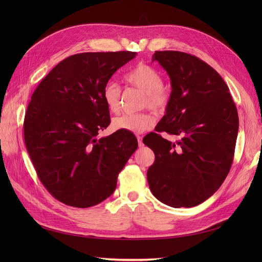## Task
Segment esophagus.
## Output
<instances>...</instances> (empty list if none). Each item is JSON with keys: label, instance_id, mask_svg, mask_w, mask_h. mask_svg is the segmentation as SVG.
<instances>
[{"label": "esophagus", "instance_id": "1", "mask_svg": "<svg viewBox=\"0 0 262 262\" xmlns=\"http://www.w3.org/2000/svg\"><path fill=\"white\" fill-rule=\"evenodd\" d=\"M138 142H139V146H143V141H142V137L138 136Z\"/></svg>", "mask_w": 262, "mask_h": 262}]
</instances>
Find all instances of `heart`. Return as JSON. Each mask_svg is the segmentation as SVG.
Wrapping results in <instances>:
<instances>
[{
	"label": "heart",
	"mask_w": 262,
	"mask_h": 262,
	"mask_svg": "<svg viewBox=\"0 0 262 262\" xmlns=\"http://www.w3.org/2000/svg\"><path fill=\"white\" fill-rule=\"evenodd\" d=\"M125 81L145 94L144 106L154 112L162 113L167 108L170 95L163 86L162 73L146 63H138L125 74ZM102 97L110 112L117 114L121 106V90L116 83H108L104 87ZM156 120L152 114H124L113 120L115 130H124L132 133H142L152 129Z\"/></svg>",
	"instance_id": "heart-1"
}]
</instances>
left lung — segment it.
<instances>
[{"label":"left lung","instance_id":"1","mask_svg":"<svg viewBox=\"0 0 262 262\" xmlns=\"http://www.w3.org/2000/svg\"><path fill=\"white\" fill-rule=\"evenodd\" d=\"M169 75L166 114L144 144L155 162L147 170L150 191L172 208H192L223 184L233 163L238 114L221 75L201 59L180 51H155ZM177 135L170 142L159 134Z\"/></svg>","mask_w":262,"mask_h":262}]
</instances>
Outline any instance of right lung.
Instances as JSON below:
<instances>
[{
  "label": "right lung",
  "instance_id": "obj_1",
  "mask_svg": "<svg viewBox=\"0 0 262 262\" xmlns=\"http://www.w3.org/2000/svg\"><path fill=\"white\" fill-rule=\"evenodd\" d=\"M137 52H84L55 66L31 95L24 140L41 184L60 202L94 207L112 195L138 140L118 130L97 139L110 123L102 92Z\"/></svg>",
  "mask_w": 262,
  "mask_h": 262
}]
</instances>
